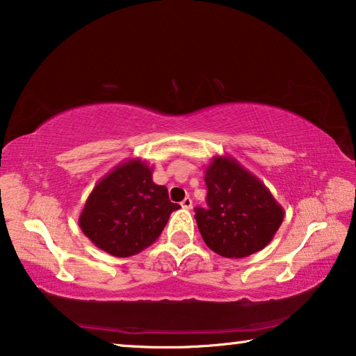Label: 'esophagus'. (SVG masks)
I'll return each instance as SVG.
<instances>
[{
    "label": "esophagus",
    "mask_w": 356,
    "mask_h": 356,
    "mask_svg": "<svg viewBox=\"0 0 356 356\" xmlns=\"http://www.w3.org/2000/svg\"><path fill=\"white\" fill-rule=\"evenodd\" d=\"M180 206H182L184 209H186V210H190L191 207H193V201H191V197H185V200L180 202Z\"/></svg>",
    "instance_id": "1"
}]
</instances>
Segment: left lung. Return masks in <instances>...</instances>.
Instances as JSON below:
<instances>
[{"instance_id": "left-lung-1", "label": "left lung", "mask_w": 356, "mask_h": 356, "mask_svg": "<svg viewBox=\"0 0 356 356\" xmlns=\"http://www.w3.org/2000/svg\"><path fill=\"white\" fill-rule=\"evenodd\" d=\"M207 209L197 207L204 242L216 254L240 259L264 250L284 220L272 193L236 159L216 155L206 168Z\"/></svg>"}]
</instances>
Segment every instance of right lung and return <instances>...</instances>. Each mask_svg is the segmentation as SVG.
I'll return each instance as SVG.
<instances>
[{
    "label": "right lung",
    "instance_id": "1",
    "mask_svg": "<svg viewBox=\"0 0 356 356\" xmlns=\"http://www.w3.org/2000/svg\"><path fill=\"white\" fill-rule=\"evenodd\" d=\"M152 171L147 161L127 159L95 184L78 225L97 248L130 257L160 237L180 206L170 201L165 185L154 184Z\"/></svg>",
    "mask_w": 356,
    "mask_h": 356
}]
</instances>
